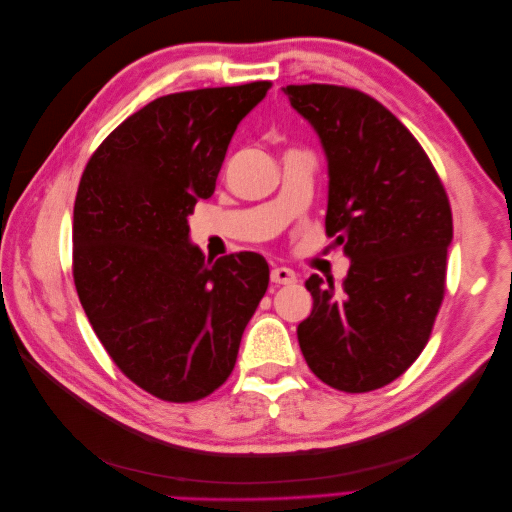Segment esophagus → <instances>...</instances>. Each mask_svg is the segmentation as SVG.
I'll list each match as a JSON object with an SVG mask.
<instances>
[{
	"instance_id": "34e87169",
	"label": "esophagus",
	"mask_w": 512,
	"mask_h": 512,
	"mask_svg": "<svg viewBox=\"0 0 512 512\" xmlns=\"http://www.w3.org/2000/svg\"><path fill=\"white\" fill-rule=\"evenodd\" d=\"M271 282L277 284V286H288V284H294L297 282V273H294L292 269L288 267H273L271 269Z\"/></svg>"
}]
</instances>
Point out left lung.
I'll list each match as a JSON object with an SVG mask.
<instances>
[{"label": "left lung", "instance_id": "1", "mask_svg": "<svg viewBox=\"0 0 512 512\" xmlns=\"http://www.w3.org/2000/svg\"><path fill=\"white\" fill-rule=\"evenodd\" d=\"M320 138L329 170L327 237L350 269L342 288L305 282L314 307L297 337L309 369L333 389L393 382L423 352L444 297L453 215L427 153L391 111L361 91L288 85Z\"/></svg>", "mask_w": 512, "mask_h": 512}]
</instances>
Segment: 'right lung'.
<instances>
[{
	"label": "right lung",
	"instance_id": "obj_1",
	"mask_svg": "<svg viewBox=\"0 0 512 512\" xmlns=\"http://www.w3.org/2000/svg\"><path fill=\"white\" fill-rule=\"evenodd\" d=\"M271 83L181 91L108 134L74 203V284L115 365L164 401L226 382L269 286L256 252L205 260L188 215L209 198L241 119Z\"/></svg>",
	"mask_w": 512,
	"mask_h": 512
}]
</instances>
